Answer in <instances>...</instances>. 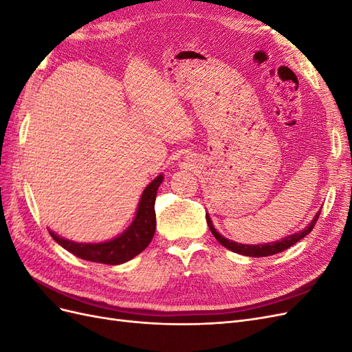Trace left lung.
Instances as JSON below:
<instances>
[{"instance_id":"obj_1","label":"left lung","mask_w":352,"mask_h":352,"mask_svg":"<svg viewBox=\"0 0 352 352\" xmlns=\"http://www.w3.org/2000/svg\"><path fill=\"white\" fill-rule=\"evenodd\" d=\"M320 211L317 212L316 217L311 220L310 225H308L304 230L298 232V233H294V235H291V236H286L282 241L270 242V243H263V245H242V243H238V242L229 241L225 236H221L220 233L214 229V226H212V223L210 220V216L207 214L206 217H207V225H208V228H210V230L212 233V236H214L225 248H228V250H230L233 252L242 254V255H248V257H269V255L278 254V252H282V251L287 250L289 247H292V245H295L298 241H301L302 238H305L308 233L313 230L318 216H320Z\"/></svg>"}]
</instances>
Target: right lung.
<instances>
[{
  "label": "right lung",
  "mask_w": 352,
  "mask_h": 352,
  "mask_svg": "<svg viewBox=\"0 0 352 352\" xmlns=\"http://www.w3.org/2000/svg\"><path fill=\"white\" fill-rule=\"evenodd\" d=\"M163 182V176H157L148 185L141 197L138 206L136 217L132 225L119 238L102 243H78L57 236L54 232L50 230V235L57 243L76 257L87 261L101 263V264H122L132 260L138 254L142 252L148 243L151 242L155 232V197L160 184Z\"/></svg>",
  "instance_id": "1"
}]
</instances>
